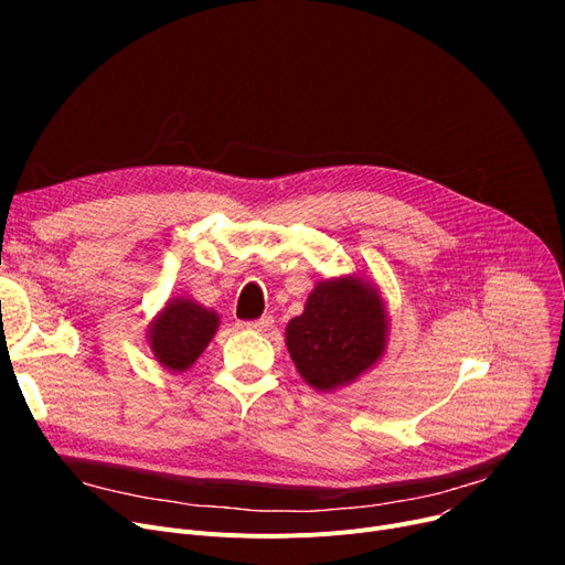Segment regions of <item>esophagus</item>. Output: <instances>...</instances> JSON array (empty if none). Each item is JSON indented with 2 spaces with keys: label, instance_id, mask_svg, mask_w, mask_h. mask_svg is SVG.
<instances>
[{
  "label": "esophagus",
  "instance_id": "1",
  "mask_svg": "<svg viewBox=\"0 0 565 565\" xmlns=\"http://www.w3.org/2000/svg\"><path fill=\"white\" fill-rule=\"evenodd\" d=\"M275 324V320H273V316H263V318H258V320H249V322H245V328L247 330H252V332H267Z\"/></svg>",
  "mask_w": 565,
  "mask_h": 565
}]
</instances>
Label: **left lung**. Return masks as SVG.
<instances>
[{"label": "left lung", "instance_id": "obj_1", "mask_svg": "<svg viewBox=\"0 0 565 565\" xmlns=\"http://www.w3.org/2000/svg\"><path fill=\"white\" fill-rule=\"evenodd\" d=\"M390 311L375 281H318L305 311L286 324L290 360L309 387L328 394L371 371L387 350Z\"/></svg>", "mask_w": 565, "mask_h": 565}]
</instances>
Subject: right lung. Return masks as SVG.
I'll return each instance as SVG.
<instances>
[{
    "instance_id": "obj_1",
    "label": "right lung",
    "mask_w": 565,
    "mask_h": 565,
    "mask_svg": "<svg viewBox=\"0 0 565 565\" xmlns=\"http://www.w3.org/2000/svg\"><path fill=\"white\" fill-rule=\"evenodd\" d=\"M220 316L192 298L169 300L148 324V348L153 358L173 373L188 371L213 341Z\"/></svg>"
}]
</instances>
